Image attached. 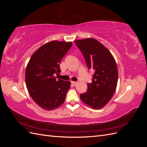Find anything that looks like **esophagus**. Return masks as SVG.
<instances>
[{
    "label": "esophagus",
    "instance_id": "esophagus-1",
    "mask_svg": "<svg viewBox=\"0 0 147 147\" xmlns=\"http://www.w3.org/2000/svg\"><path fill=\"white\" fill-rule=\"evenodd\" d=\"M71 83H72V84H73V85H74V86H75L77 84V82H73V81H72V82H71Z\"/></svg>",
    "mask_w": 147,
    "mask_h": 147
}]
</instances>
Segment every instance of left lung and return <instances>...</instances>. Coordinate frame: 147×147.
Here are the masks:
<instances>
[{
    "instance_id": "obj_1",
    "label": "left lung",
    "mask_w": 147,
    "mask_h": 147,
    "mask_svg": "<svg viewBox=\"0 0 147 147\" xmlns=\"http://www.w3.org/2000/svg\"><path fill=\"white\" fill-rule=\"evenodd\" d=\"M81 51L89 69L94 73L86 92L80 95L83 103L94 109H102L112 99L118 82V69L110 51L94 38L74 41Z\"/></svg>"
}]
</instances>
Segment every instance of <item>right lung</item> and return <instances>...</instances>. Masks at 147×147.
<instances>
[{"instance_id": "right-lung-1", "label": "right lung", "mask_w": 147, "mask_h": 147, "mask_svg": "<svg viewBox=\"0 0 147 147\" xmlns=\"http://www.w3.org/2000/svg\"><path fill=\"white\" fill-rule=\"evenodd\" d=\"M72 42L52 41L39 48L26 67L25 80L30 97L41 108L52 110L64 103L70 82L57 78L60 64Z\"/></svg>"}]
</instances>
